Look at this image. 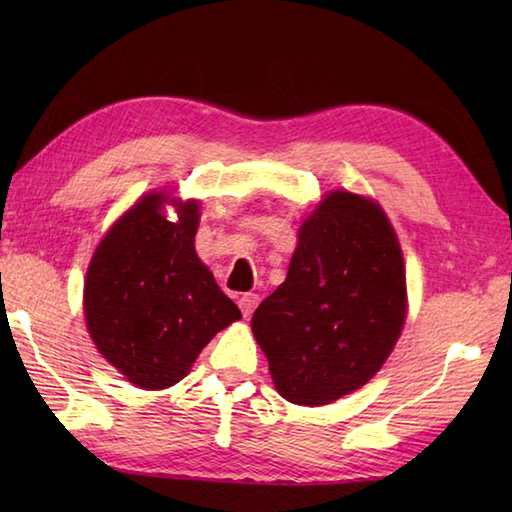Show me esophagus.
Returning <instances> with one entry per match:
<instances>
[{
  "instance_id": "34e87169",
  "label": "esophagus",
  "mask_w": 512,
  "mask_h": 512,
  "mask_svg": "<svg viewBox=\"0 0 512 512\" xmlns=\"http://www.w3.org/2000/svg\"><path fill=\"white\" fill-rule=\"evenodd\" d=\"M239 310H242L244 317H250V314L255 312L257 303H259V295H255V292H246V295L239 297Z\"/></svg>"
}]
</instances>
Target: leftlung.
<instances>
[{
	"mask_svg": "<svg viewBox=\"0 0 512 512\" xmlns=\"http://www.w3.org/2000/svg\"><path fill=\"white\" fill-rule=\"evenodd\" d=\"M405 317L394 226L378 202L330 191L301 224L286 281L259 303L250 328L279 394L319 407L372 380Z\"/></svg>",
	"mask_w": 512,
	"mask_h": 512,
	"instance_id": "1",
	"label": "left lung"
}]
</instances>
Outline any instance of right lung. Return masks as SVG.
<instances>
[{
	"label": "right lung",
	"mask_w": 512,
	"mask_h": 512,
	"mask_svg": "<svg viewBox=\"0 0 512 512\" xmlns=\"http://www.w3.org/2000/svg\"><path fill=\"white\" fill-rule=\"evenodd\" d=\"M165 193H147L96 246L83 310L96 350L129 383L167 389L189 374L202 347L242 312L195 253L198 200L178 202L169 223Z\"/></svg>",
	"instance_id": "add662e5"
}]
</instances>
